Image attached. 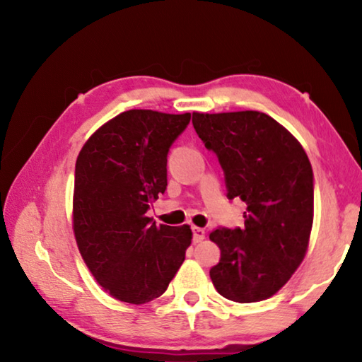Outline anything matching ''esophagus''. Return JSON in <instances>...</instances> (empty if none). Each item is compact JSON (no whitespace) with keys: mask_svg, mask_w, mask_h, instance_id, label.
<instances>
[{"mask_svg":"<svg viewBox=\"0 0 362 362\" xmlns=\"http://www.w3.org/2000/svg\"><path fill=\"white\" fill-rule=\"evenodd\" d=\"M206 236V231L203 228H199V226H193V241L194 243H201L204 240Z\"/></svg>","mask_w":362,"mask_h":362,"instance_id":"esophagus-1","label":"esophagus"}]
</instances>
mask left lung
I'll list each match as a JSON object with an SVG mask.
<instances>
[{
    "label": "left lung",
    "instance_id": "obj_1",
    "mask_svg": "<svg viewBox=\"0 0 362 362\" xmlns=\"http://www.w3.org/2000/svg\"><path fill=\"white\" fill-rule=\"evenodd\" d=\"M193 127L223 169L226 198L247 204L244 226L217 228L211 268L217 292L238 303L260 302L302 263L313 225L315 177L291 132L260 112L193 113Z\"/></svg>",
    "mask_w": 362,
    "mask_h": 362
}]
</instances>
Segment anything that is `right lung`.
Instances as JSON below:
<instances>
[{"label":"right lung","mask_w":362,"mask_h":362,"mask_svg":"<svg viewBox=\"0 0 362 362\" xmlns=\"http://www.w3.org/2000/svg\"><path fill=\"white\" fill-rule=\"evenodd\" d=\"M192 115L129 110L103 124L79 151L73 230L86 265L121 302L142 305L166 292L192 244L188 225L153 222L166 192L168 155Z\"/></svg>","instance_id":"add662e5"}]
</instances>
